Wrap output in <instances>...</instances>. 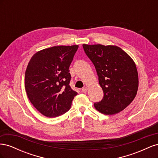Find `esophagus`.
<instances>
[{
	"instance_id": "esophagus-1",
	"label": "esophagus",
	"mask_w": 158,
	"mask_h": 158,
	"mask_svg": "<svg viewBox=\"0 0 158 158\" xmlns=\"http://www.w3.org/2000/svg\"><path fill=\"white\" fill-rule=\"evenodd\" d=\"M82 92L83 93H86V92H88V88H86V87L83 88L82 89Z\"/></svg>"
}]
</instances>
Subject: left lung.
<instances>
[{
  "label": "left lung",
  "mask_w": 158,
  "mask_h": 158,
  "mask_svg": "<svg viewBox=\"0 0 158 158\" xmlns=\"http://www.w3.org/2000/svg\"><path fill=\"white\" fill-rule=\"evenodd\" d=\"M84 50L96 70L103 98L94 103L98 111L114 114L125 109L135 99L138 76L135 62L120 47L84 44Z\"/></svg>",
  "instance_id": "left-lung-1"
}]
</instances>
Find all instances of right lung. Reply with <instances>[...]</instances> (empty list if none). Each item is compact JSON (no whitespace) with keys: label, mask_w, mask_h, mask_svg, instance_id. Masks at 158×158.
<instances>
[{"label":"right lung","mask_w":158,"mask_h":158,"mask_svg":"<svg viewBox=\"0 0 158 158\" xmlns=\"http://www.w3.org/2000/svg\"><path fill=\"white\" fill-rule=\"evenodd\" d=\"M78 45L55 46L33 55L25 74V89L30 101L47 117L67 112L78 93L70 86L69 67Z\"/></svg>","instance_id":"obj_1"}]
</instances>
